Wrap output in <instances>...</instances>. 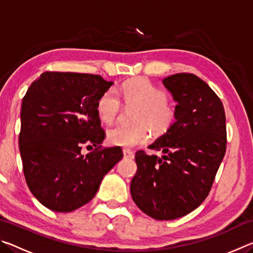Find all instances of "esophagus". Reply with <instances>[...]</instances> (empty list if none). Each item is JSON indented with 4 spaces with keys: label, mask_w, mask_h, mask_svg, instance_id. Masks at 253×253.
<instances>
[{
    "label": "esophagus",
    "mask_w": 253,
    "mask_h": 253,
    "mask_svg": "<svg viewBox=\"0 0 253 253\" xmlns=\"http://www.w3.org/2000/svg\"><path fill=\"white\" fill-rule=\"evenodd\" d=\"M123 153H124V156L128 157V158H134V153H132L130 149L128 148H124L123 149Z\"/></svg>",
    "instance_id": "esophagus-1"
}]
</instances>
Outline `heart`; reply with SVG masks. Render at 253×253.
Instances as JSON below:
<instances>
[{
	"label": "heart",
	"mask_w": 253,
	"mask_h": 253,
	"mask_svg": "<svg viewBox=\"0 0 253 253\" xmlns=\"http://www.w3.org/2000/svg\"><path fill=\"white\" fill-rule=\"evenodd\" d=\"M119 95L127 106L137 107L132 121L135 125H118L107 131L108 142L116 146L134 147L148 142L151 126L155 135H163L174 124L176 111L168 101V93L146 78L124 83ZM122 110V102L114 89H107L98 98L96 111L106 124H111Z\"/></svg>",
	"instance_id": "b5f03b06"
}]
</instances>
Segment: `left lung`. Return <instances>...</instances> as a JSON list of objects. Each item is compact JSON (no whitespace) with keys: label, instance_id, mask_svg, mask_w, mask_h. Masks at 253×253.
Returning a JSON list of instances; mask_svg holds the SVG:
<instances>
[{"label":"left lung","instance_id":"1","mask_svg":"<svg viewBox=\"0 0 253 253\" xmlns=\"http://www.w3.org/2000/svg\"><path fill=\"white\" fill-rule=\"evenodd\" d=\"M163 84L177 101L176 121L148 146L162 157L136 152L130 183L137 207L161 221L186 215L207 199L226 149L223 104L209 84L185 72Z\"/></svg>","mask_w":253,"mask_h":253}]
</instances>
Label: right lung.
<instances>
[{"label":"right lung","instance_id":"add662e5","mask_svg":"<svg viewBox=\"0 0 253 253\" xmlns=\"http://www.w3.org/2000/svg\"><path fill=\"white\" fill-rule=\"evenodd\" d=\"M114 83L101 76L46 71L30 85L21 106L19 148L25 181L37 200L71 212L96 195L122 160V147H101L106 132L98 98ZM84 146L95 147L84 157Z\"/></svg>","mask_w":253,"mask_h":253}]
</instances>
